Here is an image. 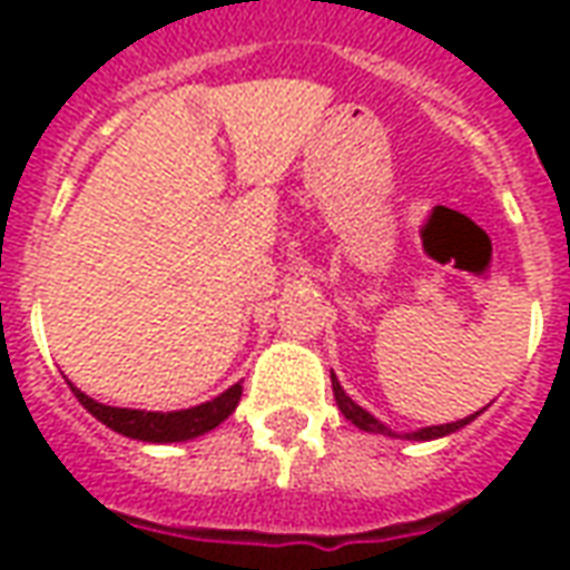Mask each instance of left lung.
Instances as JSON below:
<instances>
[{"label": "left lung", "mask_w": 570, "mask_h": 570, "mask_svg": "<svg viewBox=\"0 0 570 570\" xmlns=\"http://www.w3.org/2000/svg\"><path fill=\"white\" fill-rule=\"evenodd\" d=\"M333 394H335V403H338V409H342V415H345L354 428L366 430V433H384V436H400V440H415V442H428V440H440V436H449V433H454V430H461L464 424H470V421L476 419V415H466V419L461 421H452V424H433V428H421V430H412V433H396V430L384 428L382 421L375 419V415H370L366 409L357 406L351 396L345 394V387L338 384V379L333 375Z\"/></svg>", "instance_id": "8db88e82"}]
</instances>
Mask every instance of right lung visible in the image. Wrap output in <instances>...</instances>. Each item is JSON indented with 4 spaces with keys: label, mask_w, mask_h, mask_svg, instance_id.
Wrapping results in <instances>:
<instances>
[{
    "label": "right lung",
    "mask_w": 570,
    "mask_h": 570,
    "mask_svg": "<svg viewBox=\"0 0 570 570\" xmlns=\"http://www.w3.org/2000/svg\"><path fill=\"white\" fill-rule=\"evenodd\" d=\"M69 391L76 394L81 406L91 412L94 419L106 424L109 430H116L121 436L140 442H186L195 436L210 433L213 428H219L232 412H235L237 400H240V382L232 384L228 391L219 396H213L207 403L191 409H176V412H146V409H118L97 403L94 396L79 391L76 384L67 382Z\"/></svg>",
    "instance_id": "1"
}]
</instances>
